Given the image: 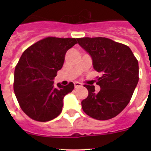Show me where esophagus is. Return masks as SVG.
<instances>
[{"mask_svg":"<svg viewBox=\"0 0 151 151\" xmlns=\"http://www.w3.org/2000/svg\"><path fill=\"white\" fill-rule=\"evenodd\" d=\"M82 86V84L80 82H78V81H75L74 82V87L76 88H78L79 87H81Z\"/></svg>","mask_w":151,"mask_h":151,"instance_id":"1","label":"esophagus"}]
</instances>
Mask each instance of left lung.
<instances>
[{"label":"left lung","mask_w":151,"mask_h":151,"mask_svg":"<svg viewBox=\"0 0 151 151\" xmlns=\"http://www.w3.org/2000/svg\"><path fill=\"white\" fill-rule=\"evenodd\" d=\"M78 45L90 55L95 70L102 73L96 92L94 85H84L88 96L81 102L84 112L96 120L119 114L129 104L139 81V63L132 50L106 37L78 38Z\"/></svg>","instance_id":"8db88e82"}]
</instances>
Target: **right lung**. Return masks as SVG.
<instances>
[{
    "label": "right lung",
    "instance_id": "add662e5",
    "mask_svg": "<svg viewBox=\"0 0 151 151\" xmlns=\"http://www.w3.org/2000/svg\"><path fill=\"white\" fill-rule=\"evenodd\" d=\"M75 38L49 37L27 48L15 66L14 92L22 111L37 122L58 117L66 95L73 91L70 82L54 85L57 71L63 66L66 52L78 43Z\"/></svg>",
    "mask_w": 151,
    "mask_h": 151
}]
</instances>
